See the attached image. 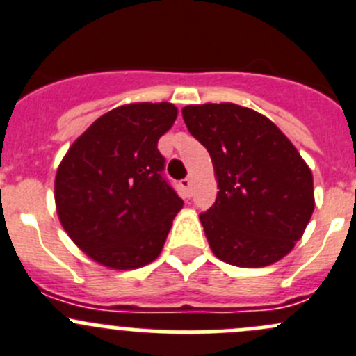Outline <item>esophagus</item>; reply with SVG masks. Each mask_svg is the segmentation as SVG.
I'll return each mask as SVG.
<instances>
[{"mask_svg": "<svg viewBox=\"0 0 356 356\" xmlns=\"http://www.w3.org/2000/svg\"><path fill=\"white\" fill-rule=\"evenodd\" d=\"M191 178H184V180H180V187L184 188V192L187 194V197H191Z\"/></svg>", "mask_w": 356, "mask_h": 356, "instance_id": "obj_1", "label": "esophagus"}]
</instances>
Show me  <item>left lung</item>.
Returning <instances> with one entry per match:
<instances>
[{
	"mask_svg": "<svg viewBox=\"0 0 356 356\" xmlns=\"http://www.w3.org/2000/svg\"><path fill=\"white\" fill-rule=\"evenodd\" d=\"M188 131L209 152L218 194L199 215L223 262L264 267L292 252L314 209L313 172L262 113L234 103L191 104Z\"/></svg>",
	"mask_w": 356,
	"mask_h": 356,
	"instance_id": "1",
	"label": "left lung"
}]
</instances>
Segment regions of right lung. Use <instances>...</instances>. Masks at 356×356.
Listing matches in <instances>:
<instances>
[{"label":"right lung","mask_w":356,"mask_h":356,"mask_svg":"<svg viewBox=\"0 0 356 356\" xmlns=\"http://www.w3.org/2000/svg\"><path fill=\"white\" fill-rule=\"evenodd\" d=\"M176 115L171 103L122 104L92 122L57 168L60 225L101 266L138 269L161 255L184 208L162 178L164 157L157 150Z\"/></svg>","instance_id":"1"}]
</instances>
